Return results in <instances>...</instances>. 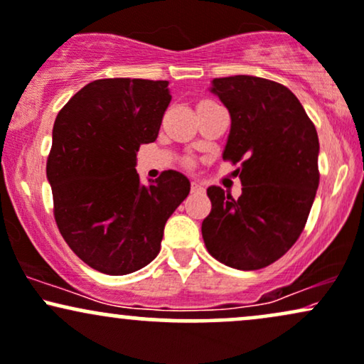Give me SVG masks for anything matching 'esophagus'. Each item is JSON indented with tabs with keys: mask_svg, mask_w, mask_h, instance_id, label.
<instances>
[{
	"mask_svg": "<svg viewBox=\"0 0 364 364\" xmlns=\"http://www.w3.org/2000/svg\"><path fill=\"white\" fill-rule=\"evenodd\" d=\"M203 191V185L200 181H191V193H201Z\"/></svg>",
	"mask_w": 364,
	"mask_h": 364,
	"instance_id": "1",
	"label": "esophagus"
}]
</instances>
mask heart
Masks as SVG:
<instances>
[{
    "mask_svg": "<svg viewBox=\"0 0 364 364\" xmlns=\"http://www.w3.org/2000/svg\"><path fill=\"white\" fill-rule=\"evenodd\" d=\"M188 164H190V163H188Z\"/></svg>",
    "mask_w": 364,
    "mask_h": 364,
    "instance_id": "1",
    "label": "heart"
}]
</instances>
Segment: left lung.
<instances>
[{
	"label": "left lung",
	"instance_id": "obj_1",
	"mask_svg": "<svg viewBox=\"0 0 364 364\" xmlns=\"http://www.w3.org/2000/svg\"><path fill=\"white\" fill-rule=\"evenodd\" d=\"M212 91L230 113L224 161L237 169L242 195L218 186L201 224L208 252L230 268L252 271L278 261L305 229L318 188V137L287 86L256 76L215 77Z\"/></svg>",
	"mask_w": 364,
	"mask_h": 364
}]
</instances>
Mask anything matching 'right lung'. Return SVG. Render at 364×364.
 I'll return each mask as SVG.
<instances>
[{
    "label": "right lung",
    "instance_id": "obj_1",
    "mask_svg": "<svg viewBox=\"0 0 364 364\" xmlns=\"http://www.w3.org/2000/svg\"><path fill=\"white\" fill-rule=\"evenodd\" d=\"M168 81L96 80L64 105L52 130L47 179L68 246L105 274L134 273L159 254L164 225L190 181L163 171L144 186L140 144L154 142L171 102Z\"/></svg>",
    "mask_w": 364,
    "mask_h": 364
}]
</instances>
